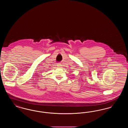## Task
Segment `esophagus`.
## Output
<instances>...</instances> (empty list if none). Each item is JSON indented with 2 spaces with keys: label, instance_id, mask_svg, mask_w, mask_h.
Instances as JSON below:
<instances>
[{
  "label": "esophagus",
  "instance_id": "esophagus-1",
  "mask_svg": "<svg viewBox=\"0 0 128 128\" xmlns=\"http://www.w3.org/2000/svg\"><path fill=\"white\" fill-rule=\"evenodd\" d=\"M61 64L60 63H58V64H57V66L58 67H61Z\"/></svg>",
  "mask_w": 128,
  "mask_h": 128
}]
</instances>
